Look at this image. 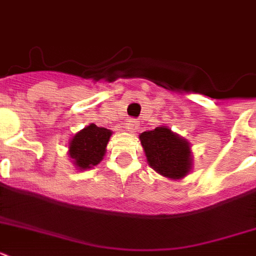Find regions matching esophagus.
<instances>
[{
    "mask_svg": "<svg viewBox=\"0 0 256 256\" xmlns=\"http://www.w3.org/2000/svg\"><path fill=\"white\" fill-rule=\"evenodd\" d=\"M124 128H126V130H128V132H134L136 130V128H138V122H136V120L130 118V120H126V124H124Z\"/></svg>",
    "mask_w": 256,
    "mask_h": 256,
    "instance_id": "1",
    "label": "esophagus"
}]
</instances>
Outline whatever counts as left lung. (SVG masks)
Here are the masks:
<instances>
[{"label":"left lung","mask_w":256,"mask_h":256,"mask_svg":"<svg viewBox=\"0 0 256 256\" xmlns=\"http://www.w3.org/2000/svg\"><path fill=\"white\" fill-rule=\"evenodd\" d=\"M148 164L164 176L183 178L191 168L190 146L166 126L140 136Z\"/></svg>","instance_id":"8db88e82"}]
</instances>
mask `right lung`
<instances>
[{
	"instance_id": "right-lung-1",
	"label": "right lung",
	"mask_w": 256,
	"mask_h": 256,
	"mask_svg": "<svg viewBox=\"0 0 256 256\" xmlns=\"http://www.w3.org/2000/svg\"><path fill=\"white\" fill-rule=\"evenodd\" d=\"M112 132L92 124L77 132L70 142L69 152L74 164L80 168H90L100 164L106 152Z\"/></svg>"
}]
</instances>
